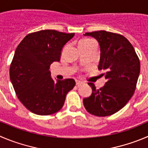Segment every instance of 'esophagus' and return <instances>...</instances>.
Masks as SVG:
<instances>
[{
	"label": "esophagus",
	"mask_w": 148,
	"mask_h": 148,
	"mask_svg": "<svg viewBox=\"0 0 148 148\" xmlns=\"http://www.w3.org/2000/svg\"><path fill=\"white\" fill-rule=\"evenodd\" d=\"M75 83H76L77 86L81 85V84H84V82H82V81H78V80H77V81H75Z\"/></svg>",
	"instance_id": "34e87169"
}]
</instances>
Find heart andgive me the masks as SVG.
<instances>
[{"mask_svg":"<svg viewBox=\"0 0 148 148\" xmlns=\"http://www.w3.org/2000/svg\"><path fill=\"white\" fill-rule=\"evenodd\" d=\"M93 41H94V40H91V39H88V38L83 39V40H81V41L79 42V46H85V45H88V44H89V43H92Z\"/></svg>","mask_w":148,"mask_h":148,"instance_id":"1","label":"heart"}]
</instances>
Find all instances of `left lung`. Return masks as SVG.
I'll use <instances>...</instances> for the list:
<instances>
[{
  "mask_svg": "<svg viewBox=\"0 0 148 148\" xmlns=\"http://www.w3.org/2000/svg\"><path fill=\"white\" fill-rule=\"evenodd\" d=\"M97 40L100 46L98 69L102 70L106 83L99 89L92 83L89 97L84 98L86 110L96 116L104 117L117 112L133 96L140 72V62L130 42L120 34L105 30L86 33Z\"/></svg>",
  "mask_w": 148,
  "mask_h": 148,
  "instance_id": "obj_1",
  "label": "left lung"
}]
</instances>
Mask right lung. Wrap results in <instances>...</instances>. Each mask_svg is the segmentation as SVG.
I'll use <instances>...</instances> for the list:
<instances>
[{"label":"right lung","instance_id":"right-lung-1","mask_svg":"<svg viewBox=\"0 0 148 148\" xmlns=\"http://www.w3.org/2000/svg\"><path fill=\"white\" fill-rule=\"evenodd\" d=\"M75 33L45 29L28 34L15 51L10 79L18 99L32 112L51 115L62 109L67 93L75 85L73 78L51 77L50 65L59 62L63 46Z\"/></svg>","mask_w":148,"mask_h":148}]
</instances>
